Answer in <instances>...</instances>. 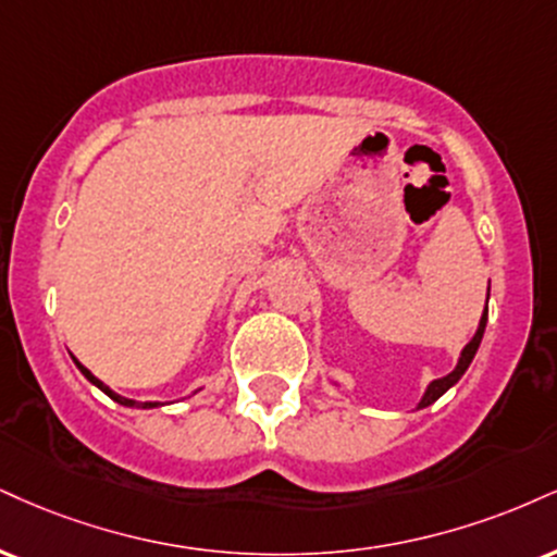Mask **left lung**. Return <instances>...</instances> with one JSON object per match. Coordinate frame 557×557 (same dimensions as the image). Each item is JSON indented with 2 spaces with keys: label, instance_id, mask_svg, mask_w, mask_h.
Listing matches in <instances>:
<instances>
[{
  "label": "left lung",
  "instance_id": "8db88e82",
  "mask_svg": "<svg viewBox=\"0 0 557 557\" xmlns=\"http://www.w3.org/2000/svg\"><path fill=\"white\" fill-rule=\"evenodd\" d=\"M487 298H491V287H487ZM485 324H487V304H485V311H482V317H480L478 332H474V337L470 339V343L461 347L459 360H457V366H454V371L446 373V376H441V379H433L431 384L425 386L423 399L418 401V410H423V407L433 405V401L438 399V397H444L448 388H451L461 376H465V371H467V368H470L474 352H478V347H480V343H482V334H485ZM332 384H334V381H332ZM334 386H339V384H334Z\"/></svg>",
  "mask_w": 557,
  "mask_h": 557
}]
</instances>
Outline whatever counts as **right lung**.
I'll list each match as a JSON object with an SVG mask.
<instances>
[{
    "mask_svg": "<svg viewBox=\"0 0 557 557\" xmlns=\"http://www.w3.org/2000/svg\"><path fill=\"white\" fill-rule=\"evenodd\" d=\"M72 360H75V366L79 368V373H83V376H85L87 381H90V384H92V386H98V388H100V392H103V394H106V397H111L113 401H119V405H124V407H134V410H152V407H163V401H137V399L122 397V394H116V392H113V388H111V386H106V384H103V381H100V379H96V376H92V373H90V371H87V368H85L83 363H79V360L75 358V355H72ZM194 394H197V392H194Z\"/></svg>",
    "mask_w": 557,
    "mask_h": 557,
    "instance_id": "right-lung-1",
    "label": "right lung"
}]
</instances>
